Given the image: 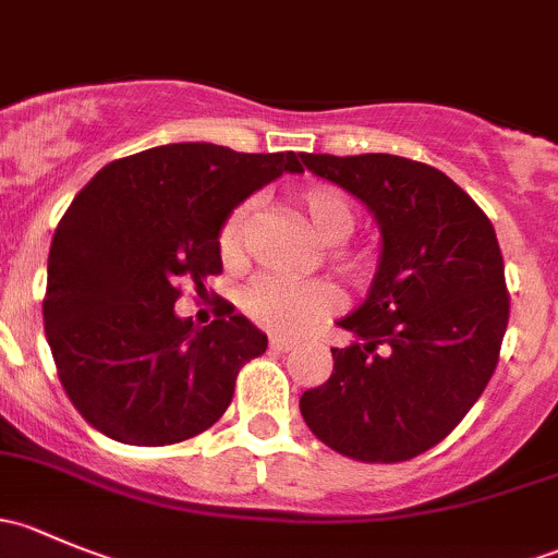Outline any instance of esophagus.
Here are the masks:
<instances>
[{
	"mask_svg": "<svg viewBox=\"0 0 558 558\" xmlns=\"http://www.w3.org/2000/svg\"><path fill=\"white\" fill-rule=\"evenodd\" d=\"M291 348H294V342L283 340V337H272V340H269V351L275 353H289Z\"/></svg>",
	"mask_w": 558,
	"mask_h": 558,
	"instance_id": "34e87169",
	"label": "esophagus"
}]
</instances>
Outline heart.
Returning a JSON list of instances; mask_svg holds the SVG:
<instances>
[{
	"instance_id": "b5f03b06",
	"label": "heart",
	"mask_w": 558,
	"mask_h": 558,
	"mask_svg": "<svg viewBox=\"0 0 558 558\" xmlns=\"http://www.w3.org/2000/svg\"><path fill=\"white\" fill-rule=\"evenodd\" d=\"M291 207L305 218L315 240L337 245L329 251V262L337 275L351 283H367L378 269V253L369 245H340L356 227V210L340 189L313 183L291 196ZM247 229L251 205L240 202L229 210L218 229V256L227 269H243L247 262ZM245 313L253 324L280 337H294L320 324L337 311V291L324 280L294 283L283 278H262L245 291Z\"/></svg>"
}]
</instances>
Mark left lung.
Wrapping results in <instances>:
<instances>
[{"mask_svg": "<svg viewBox=\"0 0 558 558\" xmlns=\"http://www.w3.org/2000/svg\"><path fill=\"white\" fill-rule=\"evenodd\" d=\"M362 199L384 234L369 296L340 320L362 342L302 393L305 424L331 451L397 464L446 440L492 380L510 318L497 232L466 191L388 154H302Z\"/></svg>", "mask_w": 558, "mask_h": 558, "instance_id": "8db88e82", "label": "left lung"}]
</instances>
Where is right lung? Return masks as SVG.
<instances>
[{"label": "right lung", "mask_w": 558, "mask_h": 558, "mask_svg": "<svg viewBox=\"0 0 558 558\" xmlns=\"http://www.w3.org/2000/svg\"><path fill=\"white\" fill-rule=\"evenodd\" d=\"M302 156L174 143L116 159L56 227L43 300L56 373L77 413L110 440L172 446L210 429L267 337L218 302L202 329L174 315L180 286L221 275L232 207Z\"/></svg>", "instance_id": "right-lung-1"}]
</instances>
